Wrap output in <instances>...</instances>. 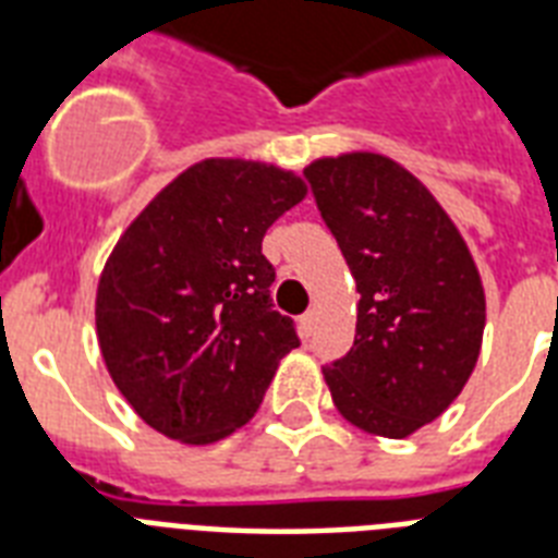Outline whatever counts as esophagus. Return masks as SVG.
Masks as SVG:
<instances>
[{"label":"esophagus","mask_w":558,"mask_h":558,"mask_svg":"<svg viewBox=\"0 0 558 558\" xmlns=\"http://www.w3.org/2000/svg\"><path fill=\"white\" fill-rule=\"evenodd\" d=\"M315 322H318V313H315V310H306V313L301 315V332H304V336H313Z\"/></svg>","instance_id":"1"}]
</instances>
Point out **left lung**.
Returning <instances> with one entry per match:
<instances>
[{
	"label": "left lung",
	"instance_id": "left-lung-1",
	"mask_svg": "<svg viewBox=\"0 0 558 558\" xmlns=\"http://www.w3.org/2000/svg\"><path fill=\"white\" fill-rule=\"evenodd\" d=\"M356 280V341L324 367L341 416L402 440L458 399L481 356L484 283L432 191L379 153L304 170Z\"/></svg>",
	"mask_w": 558,
	"mask_h": 558
}]
</instances>
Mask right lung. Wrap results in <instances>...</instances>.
<instances>
[{
    "label": "right lung",
    "mask_w": 558,
    "mask_h": 558,
    "mask_svg": "<svg viewBox=\"0 0 558 558\" xmlns=\"http://www.w3.org/2000/svg\"><path fill=\"white\" fill-rule=\"evenodd\" d=\"M306 196L292 170L205 159L130 222L95 298L107 371L144 423L208 446L260 408L301 341L271 304L263 236Z\"/></svg>",
    "instance_id": "1"
}]
</instances>
